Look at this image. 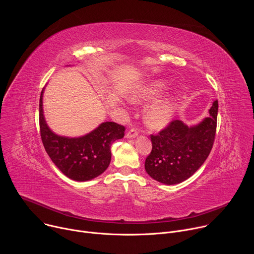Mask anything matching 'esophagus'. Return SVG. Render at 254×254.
Wrapping results in <instances>:
<instances>
[{
  "instance_id": "obj_1",
  "label": "esophagus",
  "mask_w": 254,
  "mask_h": 254,
  "mask_svg": "<svg viewBox=\"0 0 254 254\" xmlns=\"http://www.w3.org/2000/svg\"><path fill=\"white\" fill-rule=\"evenodd\" d=\"M137 134H138L137 128L131 127L130 129L127 130V134H126V137H127V138H134Z\"/></svg>"
}]
</instances>
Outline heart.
Returning <instances> with one entry per match:
<instances>
[{
    "instance_id": "b5f03b06",
    "label": "heart",
    "mask_w": 254,
    "mask_h": 254,
    "mask_svg": "<svg viewBox=\"0 0 254 254\" xmlns=\"http://www.w3.org/2000/svg\"><path fill=\"white\" fill-rule=\"evenodd\" d=\"M168 88L166 81L155 80L138 87L131 95L133 102L152 101L161 96ZM177 108V98L174 95L161 99L149 108L146 123L153 129L166 127L173 120Z\"/></svg>"
}]
</instances>
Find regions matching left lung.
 <instances>
[{"label":"left lung","mask_w":254,"mask_h":254,"mask_svg":"<svg viewBox=\"0 0 254 254\" xmlns=\"http://www.w3.org/2000/svg\"><path fill=\"white\" fill-rule=\"evenodd\" d=\"M218 101L209 110V117L188 127L175 120L158 134H151L152 152L144 169L156 181L166 185L182 183L189 179L208 158L215 139Z\"/></svg>","instance_id":"left-lung-1"}]
</instances>
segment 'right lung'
Here are the masks:
<instances>
[{
  "instance_id": "right-lung-1",
  "label": "right lung",
  "mask_w": 254,
  "mask_h": 254,
  "mask_svg": "<svg viewBox=\"0 0 254 254\" xmlns=\"http://www.w3.org/2000/svg\"><path fill=\"white\" fill-rule=\"evenodd\" d=\"M42 89L39 101V125L43 146L55 166L69 179L85 182L102 174L112 160V143L125 135V127L105 122L89 133L67 137L54 133L43 115Z\"/></svg>"
}]
</instances>
